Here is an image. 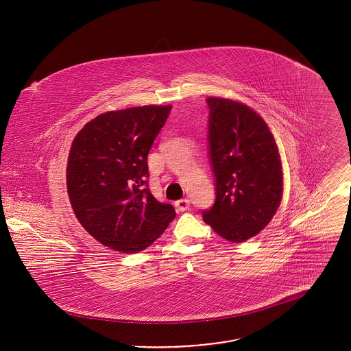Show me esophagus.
I'll return each instance as SVG.
<instances>
[{
	"mask_svg": "<svg viewBox=\"0 0 351 351\" xmlns=\"http://www.w3.org/2000/svg\"><path fill=\"white\" fill-rule=\"evenodd\" d=\"M189 205H191V202H189L188 199H182V200H178L175 202V206H176V209H178L179 212L188 210V209H189Z\"/></svg>",
	"mask_w": 351,
	"mask_h": 351,
	"instance_id": "1",
	"label": "esophagus"
}]
</instances>
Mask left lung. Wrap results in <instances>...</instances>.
Wrapping results in <instances>:
<instances>
[{
    "label": "left lung",
    "mask_w": 351,
    "mask_h": 351,
    "mask_svg": "<svg viewBox=\"0 0 351 351\" xmlns=\"http://www.w3.org/2000/svg\"><path fill=\"white\" fill-rule=\"evenodd\" d=\"M206 102L216 200L202 218L222 238L243 242L263 230L280 205L279 151L267 123L247 105L218 97Z\"/></svg>",
    "instance_id": "1"
}]
</instances>
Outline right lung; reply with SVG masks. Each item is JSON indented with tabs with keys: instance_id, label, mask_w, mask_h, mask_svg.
Returning a JSON list of instances; mask_svg holds the SVG:
<instances>
[{
	"instance_id": "add662e5",
	"label": "right lung",
	"mask_w": 351,
	"mask_h": 351,
	"mask_svg": "<svg viewBox=\"0 0 351 351\" xmlns=\"http://www.w3.org/2000/svg\"><path fill=\"white\" fill-rule=\"evenodd\" d=\"M172 106H138L89 121L72 142L67 189L84 229L125 254L145 250L176 213L149 189L147 156Z\"/></svg>"
}]
</instances>
